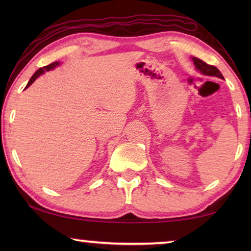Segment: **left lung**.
Segmentation results:
<instances>
[{
  "label": "left lung",
  "instance_id": "obj_1",
  "mask_svg": "<svg viewBox=\"0 0 251 251\" xmlns=\"http://www.w3.org/2000/svg\"><path fill=\"white\" fill-rule=\"evenodd\" d=\"M193 59H194L195 66H196V69L201 72V73L209 75V76H216V77H219V78H224V76L216 66L207 64V63L201 61V59L196 58V57H194Z\"/></svg>",
  "mask_w": 251,
  "mask_h": 251
}]
</instances>
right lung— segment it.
Segmentation results:
<instances>
[{
    "label": "right lung",
    "mask_w": 251,
    "mask_h": 251,
    "mask_svg": "<svg viewBox=\"0 0 251 251\" xmlns=\"http://www.w3.org/2000/svg\"><path fill=\"white\" fill-rule=\"evenodd\" d=\"M59 64L58 62H55V63H52V64H50V65H46V66H44V67H42V69H39L37 70L35 73L33 74V76L31 77V79H29V82L27 83V85H26V87H28L29 85H31L34 80H35L37 77H39V76L42 74V73H44L45 71H50V70H53L54 67H56L57 65Z\"/></svg>",
    "instance_id": "right-lung-1"
}]
</instances>
